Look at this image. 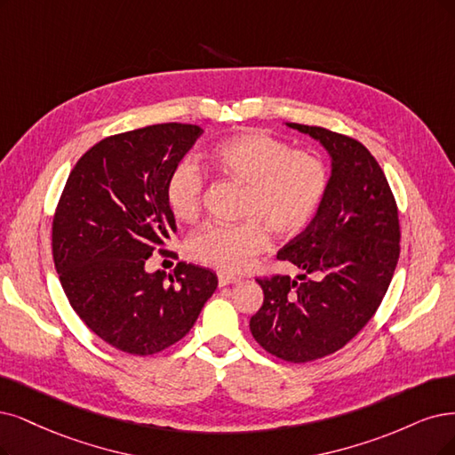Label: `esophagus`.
<instances>
[{
  "mask_svg": "<svg viewBox=\"0 0 455 455\" xmlns=\"http://www.w3.org/2000/svg\"><path fill=\"white\" fill-rule=\"evenodd\" d=\"M217 279H219V287H227V284L238 283V277H234V275H227V274H219V275H217Z\"/></svg>",
  "mask_w": 455,
  "mask_h": 455,
  "instance_id": "34e87169",
  "label": "esophagus"
}]
</instances>
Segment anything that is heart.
Instances as JSON below:
<instances>
[{
	"label": "heart",
	"mask_w": 455,
	"mask_h": 455,
	"mask_svg": "<svg viewBox=\"0 0 455 455\" xmlns=\"http://www.w3.org/2000/svg\"><path fill=\"white\" fill-rule=\"evenodd\" d=\"M206 163L243 185L236 225H204L191 234V259L219 272L245 270L267 243L270 228L279 238L298 236L321 208L328 189V171L311 151L292 149L289 142L266 132H243L213 146ZM204 178L191 163L176 164L164 183V200L178 221H193L200 212Z\"/></svg>",
	"instance_id": "heart-1"
}]
</instances>
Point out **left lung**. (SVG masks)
Wrapping results in <instances>:
<instances>
[{
    "label": "left lung",
    "mask_w": 455,
    "mask_h": 455,
    "mask_svg": "<svg viewBox=\"0 0 455 455\" xmlns=\"http://www.w3.org/2000/svg\"><path fill=\"white\" fill-rule=\"evenodd\" d=\"M287 125L326 149L328 189L309 227L277 253L298 267L296 279H257L264 301L249 328L270 355L304 363L333 355L371 321L394 277L401 234L388 180L363 144Z\"/></svg>",
    "instance_id": "obj_1"
}]
</instances>
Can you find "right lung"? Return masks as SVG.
<instances>
[{"label":"right lung","mask_w":455,"mask_h":455,"mask_svg":"<svg viewBox=\"0 0 455 455\" xmlns=\"http://www.w3.org/2000/svg\"><path fill=\"white\" fill-rule=\"evenodd\" d=\"M202 132L159 124L114 134L78 159L60 198L52 253L63 292L84 324L129 355L180 341L217 289V275L195 264L146 270L176 232L166 178Z\"/></svg>","instance_id":"right-lung-1"}]
</instances>
